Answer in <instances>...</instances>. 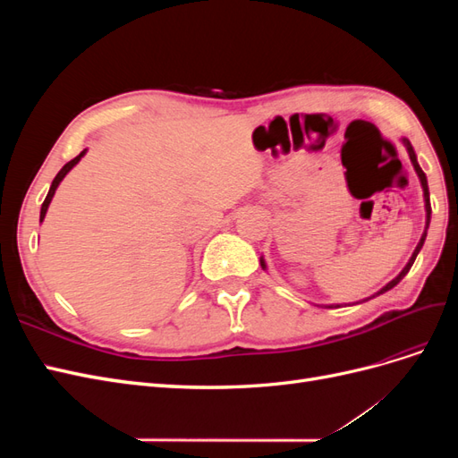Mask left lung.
<instances>
[{"instance_id": "obj_1", "label": "left lung", "mask_w": 458, "mask_h": 458, "mask_svg": "<svg viewBox=\"0 0 458 458\" xmlns=\"http://www.w3.org/2000/svg\"><path fill=\"white\" fill-rule=\"evenodd\" d=\"M403 143H405V147H407V150H409V157H411V162H412V165H414V170H417V174H419V177H420V183H422V189H424V202H426V229H428V225H429V214H432V206H429V191H428V182H426V174L422 172V168L419 165V162H417V155H414V150H412V147H411V143L407 141V140H403ZM424 241H426V231H424V234H422V239H420V242H419V246L414 248V252H412V256H411V259H409V263L407 266L403 267V271H401L395 279L392 281V283H387L378 294H384L386 290H390V288H394L401 279H403V276L409 273V269L412 267V263H414V259H417V256H419V252H420V248H422V244H424ZM261 267H266V263H263V259H261ZM377 294V296H378ZM332 308V306H330ZM340 308V306H338Z\"/></svg>"}]
</instances>
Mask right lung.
<instances>
[{
	"label": "right lung",
	"instance_id": "obj_1",
	"mask_svg": "<svg viewBox=\"0 0 458 458\" xmlns=\"http://www.w3.org/2000/svg\"><path fill=\"white\" fill-rule=\"evenodd\" d=\"M84 155H86V150H81V152H80V155H78L76 158H72L71 162H66V164L63 165V168H61V172H59L57 175H55V179H53V183H51V187H49V192H47V197H46L44 204H41V212H39V221L46 217V212H47V208H49V202H51V199H53V195H55V191H57L59 183L63 182V177H64V175H66L68 172H71V170L74 168V165H76V164L80 162V158H81V157H84Z\"/></svg>",
	"mask_w": 458,
	"mask_h": 458
}]
</instances>
